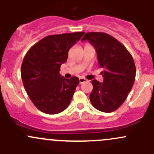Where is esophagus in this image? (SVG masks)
<instances>
[{
	"label": "esophagus",
	"mask_w": 154,
	"mask_h": 154,
	"mask_svg": "<svg viewBox=\"0 0 154 154\" xmlns=\"http://www.w3.org/2000/svg\"><path fill=\"white\" fill-rule=\"evenodd\" d=\"M79 81H80V83H84V82L86 81V79L84 78V77H80V79H79Z\"/></svg>",
	"instance_id": "esophagus-1"
}]
</instances>
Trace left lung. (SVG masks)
Here are the masks:
<instances>
[{
  "label": "left lung",
  "instance_id": "8db88e82",
  "mask_svg": "<svg viewBox=\"0 0 154 154\" xmlns=\"http://www.w3.org/2000/svg\"><path fill=\"white\" fill-rule=\"evenodd\" d=\"M84 40L95 48L99 67L103 69V83L91 81L90 101L99 111H116L125 101L134 83L136 66L133 57L125 45L105 32H87L82 38Z\"/></svg>",
  "mask_w": 154,
  "mask_h": 154
}]
</instances>
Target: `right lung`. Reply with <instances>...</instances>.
Listing matches in <instances>:
<instances>
[{
  "label": "right lung",
  "mask_w": 154,
  "mask_h": 154,
  "mask_svg": "<svg viewBox=\"0 0 154 154\" xmlns=\"http://www.w3.org/2000/svg\"><path fill=\"white\" fill-rule=\"evenodd\" d=\"M84 32L51 35L29 49L21 64L23 85L29 99L44 113L54 115L68 106L79 84V78L65 79L60 66L68 59L69 49Z\"/></svg>",
  "instance_id": "obj_1"
}]
</instances>
